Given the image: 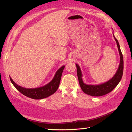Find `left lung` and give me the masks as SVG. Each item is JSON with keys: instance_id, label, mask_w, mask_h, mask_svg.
<instances>
[{"instance_id": "left-lung-1", "label": "left lung", "mask_w": 132, "mask_h": 132, "mask_svg": "<svg viewBox=\"0 0 132 132\" xmlns=\"http://www.w3.org/2000/svg\"><path fill=\"white\" fill-rule=\"evenodd\" d=\"M113 37L114 40H115L116 42L117 47H118V50L120 54V62L118 69H117L116 72L110 80H109L107 82H106L105 83L100 84V85H86V84L84 83L82 79L83 75L82 74V71H81L80 67L78 64H76L77 75L78 80H79V85L81 89H82V91L86 94L91 95V96H100L107 94L110 92H111L116 87L121 79V78L123 74V70H124V60H123V56L121 52V49H120V46L119 43V41H117L116 37H114V35Z\"/></svg>"}]
</instances>
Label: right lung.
<instances>
[{
    "label": "right lung",
    "instance_id": "1",
    "mask_svg": "<svg viewBox=\"0 0 132 132\" xmlns=\"http://www.w3.org/2000/svg\"><path fill=\"white\" fill-rule=\"evenodd\" d=\"M64 68V65L59 69L55 72V74L53 79L47 85L41 87L34 88H24L17 85L10 77V78L13 85L23 95L33 99H42L49 97L50 95L54 94L57 90L59 85H60L61 76Z\"/></svg>",
    "mask_w": 132,
    "mask_h": 132
}]
</instances>
